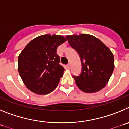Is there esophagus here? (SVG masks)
Returning <instances> with one entry per match:
<instances>
[{"label": "esophagus", "instance_id": "34e87169", "mask_svg": "<svg viewBox=\"0 0 129 129\" xmlns=\"http://www.w3.org/2000/svg\"><path fill=\"white\" fill-rule=\"evenodd\" d=\"M67 68H68V69H69V68H70V63H68V64H67Z\"/></svg>", "mask_w": 129, "mask_h": 129}]
</instances>
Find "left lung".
<instances>
[{
  "label": "left lung",
  "mask_w": 129,
  "mask_h": 129,
  "mask_svg": "<svg viewBox=\"0 0 129 129\" xmlns=\"http://www.w3.org/2000/svg\"><path fill=\"white\" fill-rule=\"evenodd\" d=\"M68 43L80 57L82 70L73 76L81 90L86 93L98 92L106 86L114 68L113 53L93 35H67Z\"/></svg>",
  "instance_id": "obj_1"
}]
</instances>
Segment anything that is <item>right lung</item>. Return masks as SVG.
Segmentation results:
<instances>
[{
    "label": "right lung",
    "instance_id": "right-lung-1",
    "mask_svg": "<svg viewBox=\"0 0 129 129\" xmlns=\"http://www.w3.org/2000/svg\"><path fill=\"white\" fill-rule=\"evenodd\" d=\"M67 41L61 35H43L31 41L18 58L19 74L29 90L48 94L57 86L64 68L57 53Z\"/></svg>",
    "mask_w": 129,
    "mask_h": 129
}]
</instances>
